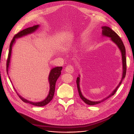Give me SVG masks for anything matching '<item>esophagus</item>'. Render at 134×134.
Segmentation results:
<instances>
[{
  "instance_id": "esophagus-1",
  "label": "esophagus",
  "mask_w": 134,
  "mask_h": 134,
  "mask_svg": "<svg viewBox=\"0 0 134 134\" xmlns=\"http://www.w3.org/2000/svg\"><path fill=\"white\" fill-rule=\"evenodd\" d=\"M65 71L70 73H72L74 71V68L73 66L71 65H68L66 68H65Z\"/></svg>"
}]
</instances>
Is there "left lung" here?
Returning <instances> with one entry per match:
<instances>
[{
  "label": "left lung",
  "mask_w": 134,
  "mask_h": 134,
  "mask_svg": "<svg viewBox=\"0 0 134 134\" xmlns=\"http://www.w3.org/2000/svg\"><path fill=\"white\" fill-rule=\"evenodd\" d=\"M102 35L103 36H106V37H110L111 38V40L114 42L117 46L118 47V48H119V49L121 51V55H122V66H123V73H122V78L121 80L120 81V82L119 83L118 86L116 87V88L115 89V90L112 92V93L109 95L108 97H105V98L103 99L102 100H100L99 101H91L88 100L87 99H86L82 95V93L80 91V75H79V77H77V88H78V91L79 92V96L80 97L81 99L85 103H86L87 104L90 105H96L97 104L100 103L104 101H105V100H107L108 98H110V97H111L112 96L114 95V94L116 93L118 88L119 87L122 81V80H124V79L126 77V70H127V68H126V49H125V47L124 46V44L122 41V40L121 39V38H120V37L113 30L108 27V26H102Z\"/></svg>",
  "instance_id": "obj_1"
}]
</instances>
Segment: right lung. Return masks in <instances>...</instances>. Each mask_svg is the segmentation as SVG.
I'll return each instance as SVG.
<instances>
[{
  "instance_id": "obj_1",
  "label": "right lung",
  "mask_w": 134,
  "mask_h": 134,
  "mask_svg": "<svg viewBox=\"0 0 134 134\" xmlns=\"http://www.w3.org/2000/svg\"><path fill=\"white\" fill-rule=\"evenodd\" d=\"M39 27V25H34L32 27H29L26 29H25L23 30L22 31L18 32L17 34L14 36L13 37V39L12 40L10 43V46H9V53H8V58H7V63H6V70L7 72V74L8 73V68L9 66V63H10V56H11V53H12V47L13 44L15 42V39H18L19 38H21L23 36H26L28 34H30L31 33L34 32L36 30L38 29V28ZM62 69V66H57L56 68H54L52 69L49 73V77H48V81L49 82V87H50V90L49 92V94L47 96V97L44 99L43 100L39 102H33L31 101H29L24 98H23L22 96L19 95V94L16 92L19 97L21 98V99L25 103H27L29 104H31L35 105V106H37V107H42L47 105V104H48L53 99L54 93H55V84L58 78V77L60 76L61 74V70ZM10 79V78H9Z\"/></svg>"
}]
</instances>
